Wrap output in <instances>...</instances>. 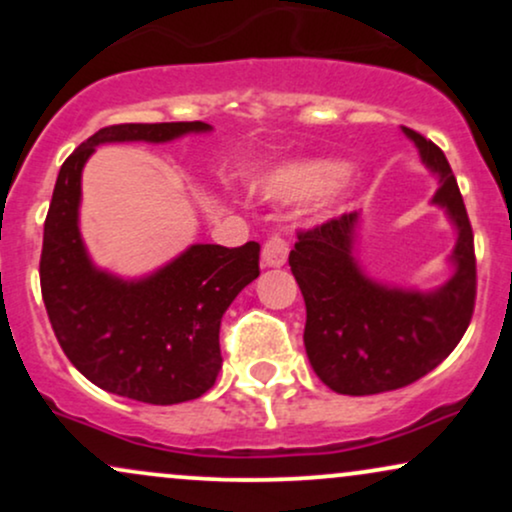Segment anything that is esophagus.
<instances>
[{"instance_id":"esophagus-1","label":"esophagus","mask_w":512,"mask_h":512,"mask_svg":"<svg viewBox=\"0 0 512 512\" xmlns=\"http://www.w3.org/2000/svg\"><path fill=\"white\" fill-rule=\"evenodd\" d=\"M286 255H289V243L279 233H272L262 245V267H281Z\"/></svg>"}]
</instances>
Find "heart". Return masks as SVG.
<instances>
[{
    "instance_id": "obj_1",
    "label": "heart",
    "mask_w": 512,
    "mask_h": 512,
    "mask_svg": "<svg viewBox=\"0 0 512 512\" xmlns=\"http://www.w3.org/2000/svg\"><path fill=\"white\" fill-rule=\"evenodd\" d=\"M339 169H342L339 163L325 161V158L289 163L269 175L264 182V192L276 202H296V199L325 190V204H334L351 185L349 170L339 174Z\"/></svg>"
}]
</instances>
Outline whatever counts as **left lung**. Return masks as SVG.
<instances>
[{"instance_id": "obj_1", "label": "left lung", "mask_w": 512, "mask_h": 512, "mask_svg": "<svg viewBox=\"0 0 512 512\" xmlns=\"http://www.w3.org/2000/svg\"><path fill=\"white\" fill-rule=\"evenodd\" d=\"M421 158L440 175L433 202L457 226V272L436 293L385 289L363 276L351 255L358 214L298 231L289 264L305 301L303 342L310 366L339 395H378L416 383L460 344L477 301L474 233L460 187L431 139L404 127Z\"/></svg>"}]
</instances>
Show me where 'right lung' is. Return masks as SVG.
I'll return each instance as SVG.
<instances>
[{"instance_id":"right-lung-1","label":"right lung","mask_w":512,"mask_h":512,"mask_svg":"<svg viewBox=\"0 0 512 512\" xmlns=\"http://www.w3.org/2000/svg\"><path fill=\"white\" fill-rule=\"evenodd\" d=\"M204 122L110 125L62 163L45 216L40 291L57 342L93 385L146 404L202 397L221 370L219 327L228 305L260 276V243L192 245L142 281L98 272L86 257L79 214L81 168L105 142H170Z\"/></svg>"}]
</instances>
